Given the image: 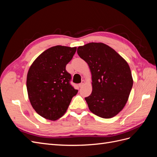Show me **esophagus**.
Listing matches in <instances>:
<instances>
[{"mask_svg":"<svg viewBox=\"0 0 157 157\" xmlns=\"http://www.w3.org/2000/svg\"><path fill=\"white\" fill-rule=\"evenodd\" d=\"M84 84V80H82V82H81V83H80V84H78V86H79L80 88H81V87L83 86Z\"/></svg>","mask_w":157,"mask_h":157,"instance_id":"1","label":"esophagus"}]
</instances>
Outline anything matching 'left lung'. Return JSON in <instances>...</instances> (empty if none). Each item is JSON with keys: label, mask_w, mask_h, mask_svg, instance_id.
Segmentation results:
<instances>
[{"label": "left lung", "mask_w": 157, "mask_h": 157, "mask_svg": "<svg viewBox=\"0 0 157 157\" xmlns=\"http://www.w3.org/2000/svg\"><path fill=\"white\" fill-rule=\"evenodd\" d=\"M92 75V92L85 98L90 111L103 118L116 116L124 107L133 86L126 61L108 45L90 42L77 48Z\"/></svg>", "instance_id": "1"}]
</instances>
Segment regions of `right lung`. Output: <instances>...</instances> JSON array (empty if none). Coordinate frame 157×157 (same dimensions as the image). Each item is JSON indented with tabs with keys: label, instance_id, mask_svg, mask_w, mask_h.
Instances as JSON below:
<instances>
[{
	"label": "right lung",
	"instance_id": "obj_1",
	"mask_svg": "<svg viewBox=\"0 0 157 157\" xmlns=\"http://www.w3.org/2000/svg\"><path fill=\"white\" fill-rule=\"evenodd\" d=\"M76 50L77 47H51L37 57L28 71V97L35 111L46 119L62 117L78 92L70 84L71 75L65 69Z\"/></svg>",
	"mask_w": 157,
	"mask_h": 157
}]
</instances>
